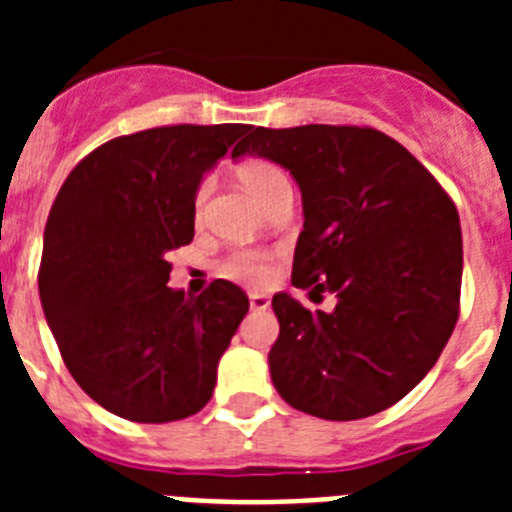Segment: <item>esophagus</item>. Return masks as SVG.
<instances>
[{
  "mask_svg": "<svg viewBox=\"0 0 512 512\" xmlns=\"http://www.w3.org/2000/svg\"><path fill=\"white\" fill-rule=\"evenodd\" d=\"M248 305H251V310H269L271 300L266 295H259V292H256V295H248Z\"/></svg>",
  "mask_w": 512,
  "mask_h": 512,
  "instance_id": "1",
  "label": "esophagus"
}]
</instances>
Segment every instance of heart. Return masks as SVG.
I'll return each instance as SVG.
<instances>
[{"instance_id":"obj_1","label":"heart","mask_w":512,"mask_h":512,"mask_svg":"<svg viewBox=\"0 0 512 512\" xmlns=\"http://www.w3.org/2000/svg\"><path fill=\"white\" fill-rule=\"evenodd\" d=\"M238 179L243 187L266 205L282 187H289L287 176L279 169L277 164H271L266 158H248L238 166ZM212 189H215V179L210 174L202 176L197 187L192 192V210L194 215L200 217L205 210L207 200H210ZM223 274L225 277L235 279V282L248 284V287H264L274 274V259L264 251H235L230 253L228 259L223 261Z\"/></svg>"}]
</instances>
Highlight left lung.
I'll list each match as a JSON object with an SVG mask.
<instances>
[{
	"label": "left lung",
	"mask_w": 512,
	"mask_h": 512,
	"mask_svg": "<svg viewBox=\"0 0 512 512\" xmlns=\"http://www.w3.org/2000/svg\"><path fill=\"white\" fill-rule=\"evenodd\" d=\"M264 156L295 176L305 225L292 284L336 295L330 312L271 300V382L325 420L392 408L431 372L459 320L461 228L446 189L390 135L356 125L248 128L233 158Z\"/></svg>",
	"instance_id": "obj_1"
}]
</instances>
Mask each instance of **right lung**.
<instances>
[{"label": "right lung", "instance_id": "1", "mask_svg": "<svg viewBox=\"0 0 512 512\" xmlns=\"http://www.w3.org/2000/svg\"><path fill=\"white\" fill-rule=\"evenodd\" d=\"M251 125L120 135L74 166L51 207L38 271L63 364L104 410L169 423L210 402L217 361L248 312L241 287H166V253L194 238L192 192Z\"/></svg>", "mask_w": 512, "mask_h": 512}]
</instances>
